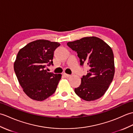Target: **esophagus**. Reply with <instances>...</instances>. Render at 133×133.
Returning a JSON list of instances; mask_svg holds the SVG:
<instances>
[{
  "label": "esophagus",
  "mask_w": 133,
  "mask_h": 133,
  "mask_svg": "<svg viewBox=\"0 0 133 133\" xmlns=\"http://www.w3.org/2000/svg\"><path fill=\"white\" fill-rule=\"evenodd\" d=\"M63 76L65 77H66V78H69V77H70V75H68V74H66V73H63Z\"/></svg>",
  "instance_id": "34e87169"
}]
</instances>
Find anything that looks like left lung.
<instances>
[{"instance_id":"8db88e82","label":"left lung","mask_w":133,"mask_h":133,"mask_svg":"<svg viewBox=\"0 0 133 133\" xmlns=\"http://www.w3.org/2000/svg\"><path fill=\"white\" fill-rule=\"evenodd\" d=\"M67 45L77 53L81 65H86L89 69L87 75L81 78V85L75 89L76 94L87 101L101 98L108 89L115 73L111 47L94 36L85 37Z\"/></svg>"}]
</instances>
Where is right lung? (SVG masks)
<instances>
[{"label":"right lung","mask_w":133,"mask_h":133,"mask_svg":"<svg viewBox=\"0 0 133 133\" xmlns=\"http://www.w3.org/2000/svg\"><path fill=\"white\" fill-rule=\"evenodd\" d=\"M60 44L37 40L20 49L14 62V70L20 86L29 98L44 101L54 94L61 74L48 72L46 65H53L55 50Z\"/></svg>","instance_id":"obj_1"}]
</instances>
